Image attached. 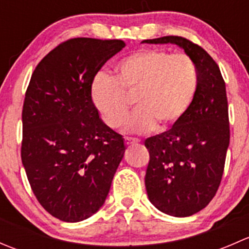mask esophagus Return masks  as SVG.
<instances>
[{"label": "esophagus", "mask_w": 249, "mask_h": 249, "mask_svg": "<svg viewBox=\"0 0 249 249\" xmlns=\"http://www.w3.org/2000/svg\"><path fill=\"white\" fill-rule=\"evenodd\" d=\"M124 142H125V144L129 145V144H134V143H137V142H139V140L132 139V137H125Z\"/></svg>", "instance_id": "obj_1"}]
</instances>
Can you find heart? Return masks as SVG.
I'll return each mask as SVG.
<instances>
[{
    "instance_id": "1",
    "label": "heart",
    "mask_w": 249,
    "mask_h": 249,
    "mask_svg": "<svg viewBox=\"0 0 249 249\" xmlns=\"http://www.w3.org/2000/svg\"><path fill=\"white\" fill-rule=\"evenodd\" d=\"M199 85V72L187 54L164 49H145L124 57L115 67V77L99 74L91 97L107 126L118 129L131 108L136 112L127 130L145 134L158 125L166 130L177 124L192 106Z\"/></svg>"
}]
</instances>
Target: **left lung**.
<instances>
[{"label":"left lung","mask_w":249,"mask_h":249,"mask_svg":"<svg viewBox=\"0 0 249 249\" xmlns=\"http://www.w3.org/2000/svg\"><path fill=\"white\" fill-rule=\"evenodd\" d=\"M173 43L196 64L199 85L192 106L170 130L144 141L149 152L145 189L150 202L166 214L189 217L214 197L230 142L225 82L203 48L179 36L144 39Z\"/></svg>","instance_id":"1"}]
</instances>
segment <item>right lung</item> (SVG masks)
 <instances>
[{
	"label": "right lung",
	"mask_w": 249,
	"mask_h": 249,
	"mask_svg": "<svg viewBox=\"0 0 249 249\" xmlns=\"http://www.w3.org/2000/svg\"><path fill=\"white\" fill-rule=\"evenodd\" d=\"M125 47L78 37L39 61L22 106L21 161L31 189L53 217L69 223L100 210L124 157L122 135L100 119L94 78Z\"/></svg>",
	"instance_id": "right-lung-1"
}]
</instances>
